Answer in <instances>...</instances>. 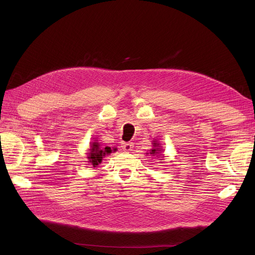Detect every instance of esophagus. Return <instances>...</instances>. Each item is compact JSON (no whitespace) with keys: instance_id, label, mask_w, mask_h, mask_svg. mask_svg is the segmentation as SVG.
<instances>
[{"instance_id":"obj_1","label":"esophagus","mask_w":255,"mask_h":255,"mask_svg":"<svg viewBox=\"0 0 255 255\" xmlns=\"http://www.w3.org/2000/svg\"><path fill=\"white\" fill-rule=\"evenodd\" d=\"M121 148L125 151H132V149L134 148L133 142H122L121 143Z\"/></svg>"}]
</instances>
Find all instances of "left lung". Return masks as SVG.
Returning <instances> with one entry per match:
<instances>
[{
	"instance_id": "left-lung-1",
	"label": "left lung",
	"mask_w": 255,
	"mask_h": 255,
	"mask_svg": "<svg viewBox=\"0 0 255 255\" xmlns=\"http://www.w3.org/2000/svg\"><path fill=\"white\" fill-rule=\"evenodd\" d=\"M155 145H158V143H154ZM157 151H159V150H157V149H152V153L151 154H155V153H157Z\"/></svg>"
}]
</instances>
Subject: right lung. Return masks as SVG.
<instances>
[{"label":"right lung","mask_w":255,"mask_h":255,"mask_svg":"<svg viewBox=\"0 0 255 255\" xmlns=\"http://www.w3.org/2000/svg\"><path fill=\"white\" fill-rule=\"evenodd\" d=\"M112 152V149L110 146H105V148H100V145L98 142H94L91 143L90 145V152H89V163L92 164V166L96 167L99 164H101L102 158L106 155V154H109Z\"/></svg>","instance_id":"right-lung-1"}]
</instances>
